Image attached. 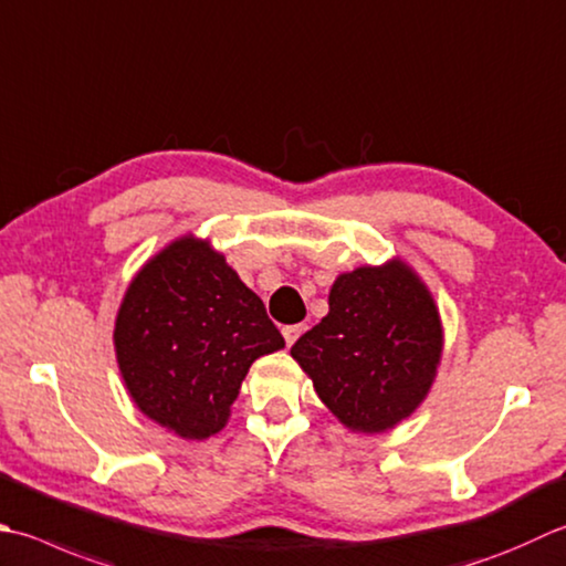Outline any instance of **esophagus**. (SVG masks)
Instances as JSON below:
<instances>
[{"label": "esophagus", "instance_id": "obj_1", "mask_svg": "<svg viewBox=\"0 0 566 566\" xmlns=\"http://www.w3.org/2000/svg\"><path fill=\"white\" fill-rule=\"evenodd\" d=\"M282 334H284V340H286V346H292V343L304 334V326L302 324H294V326H284L282 328Z\"/></svg>", "mask_w": 566, "mask_h": 566}]
</instances>
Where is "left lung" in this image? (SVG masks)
Listing matches in <instances>:
<instances>
[{"label":"left lung","mask_w":566,"mask_h":566,"mask_svg":"<svg viewBox=\"0 0 566 566\" xmlns=\"http://www.w3.org/2000/svg\"><path fill=\"white\" fill-rule=\"evenodd\" d=\"M331 412L353 431H385L424 400L441 356L434 298L402 262L340 274L328 314L292 346Z\"/></svg>","instance_id":"obj_1"}]
</instances>
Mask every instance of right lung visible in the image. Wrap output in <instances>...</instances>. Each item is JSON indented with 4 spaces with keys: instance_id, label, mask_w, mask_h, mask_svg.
<instances>
[{
    "instance_id": "right-lung-1",
    "label": "right lung",
    "mask_w": 566,
    "mask_h": 566,
    "mask_svg": "<svg viewBox=\"0 0 566 566\" xmlns=\"http://www.w3.org/2000/svg\"><path fill=\"white\" fill-rule=\"evenodd\" d=\"M115 348L142 412L184 439H206L226 427L252 360L284 338L223 254L188 235L132 280Z\"/></svg>"
}]
</instances>
